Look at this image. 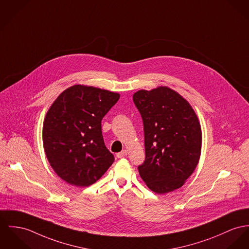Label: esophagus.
<instances>
[{"label":"esophagus","instance_id":"obj_1","mask_svg":"<svg viewBox=\"0 0 249 249\" xmlns=\"http://www.w3.org/2000/svg\"><path fill=\"white\" fill-rule=\"evenodd\" d=\"M127 153L128 152L126 151V150H123L122 152H120V153H116V157L117 158H122V157H124V156H126L127 155Z\"/></svg>","mask_w":249,"mask_h":249}]
</instances>
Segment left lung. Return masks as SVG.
Instances as JSON below:
<instances>
[{"instance_id":"1","label":"left lung","mask_w":249,"mask_h":249,"mask_svg":"<svg viewBox=\"0 0 249 249\" xmlns=\"http://www.w3.org/2000/svg\"><path fill=\"white\" fill-rule=\"evenodd\" d=\"M145 136V161L138 172L158 194L181 188L198 165L202 130L192 105L167 86L139 90L133 96Z\"/></svg>"}]
</instances>
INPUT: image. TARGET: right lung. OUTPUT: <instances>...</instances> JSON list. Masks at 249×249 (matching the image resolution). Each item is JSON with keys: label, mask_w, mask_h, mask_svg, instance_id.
I'll return each instance as SVG.
<instances>
[{"label": "right lung", "mask_w": 249, "mask_h": 249, "mask_svg": "<svg viewBox=\"0 0 249 249\" xmlns=\"http://www.w3.org/2000/svg\"><path fill=\"white\" fill-rule=\"evenodd\" d=\"M119 97L115 92L77 84L64 90L47 111L44 152L52 169L68 184L88 187L114 163L104 144L101 120Z\"/></svg>", "instance_id": "obj_1"}]
</instances>
